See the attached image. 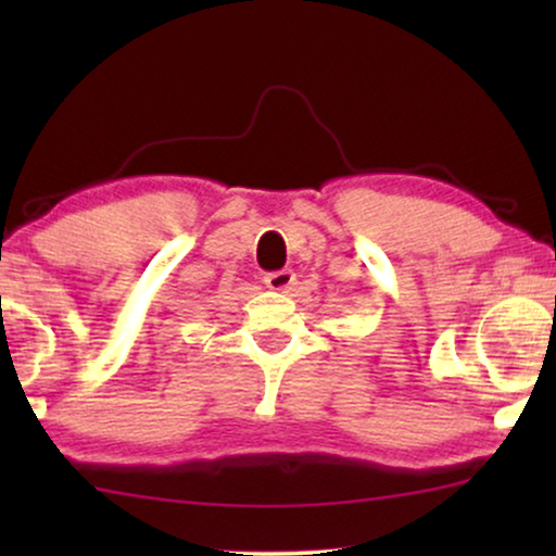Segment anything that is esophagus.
I'll use <instances>...</instances> for the list:
<instances>
[{
  "instance_id": "1",
  "label": "esophagus",
  "mask_w": 556,
  "mask_h": 556,
  "mask_svg": "<svg viewBox=\"0 0 556 556\" xmlns=\"http://www.w3.org/2000/svg\"><path fill=\"white\" fill-rule=\"evenodd\" d=\"M295 280V273L291 268H283V270H273V273H265L263 283L270 288V291H288V288L293 286Z\"/></svg>"
}]
</instances>
